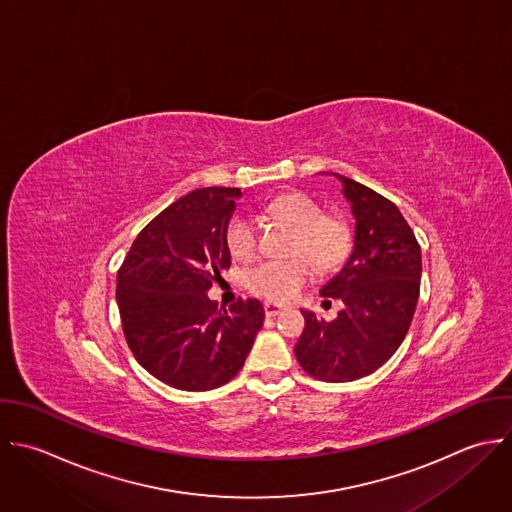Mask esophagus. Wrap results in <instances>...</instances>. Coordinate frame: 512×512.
<instances>
[{
	"label": "esophagus",
	"instance_id": "obj_1",
	"mask_svg": "<svg viewBox=\"0 0 512 512\" xmlns=\"http://www.w3.org/2000/svg\"><path fill=\"white\" fill-rule=\"evenodd\" d=\"M285 311V307H281V305H277V303H265V315L267 317H277V315H281Z\"/></svg>",
	"mask_w": 512,
	"mask_h": 512
}]
</instances>
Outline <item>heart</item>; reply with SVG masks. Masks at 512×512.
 <instances>
[{"mask_svg": "<svg viewBox=\"0 0 512 512\" xmlns=\"http://www.w3.org/2000/svg\"><path fill=\"white\" fill-rule=\"evenodd\" d=\"M267 213L295 227L293 253H305L323 269L337 265L345 257L349 249V229L343 221L325 217L319 203L311 197L303 193L279 195L267 203ZM225 243L235 259L245 261L253 257L257 249L255 221L245 213L231 217L225 229ZM308 260L295 257L289 261H261L245 273V285L259 297L289 301L313 277V267Z\"/></svg>", "mask_w": 512, "mask_h": 512, "instance_id": "1", "label": "heart"}]
</instances>
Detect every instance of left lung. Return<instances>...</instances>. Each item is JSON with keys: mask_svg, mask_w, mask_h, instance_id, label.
Returning <instances> with one entry per match:
<instances>
[{"mask_svg": "<svg viewBox=\"0 0 512 512\" xmlns=\"http://www.w3.org/2000/svg\"><path fill=\"white\" fill-rule=\"evenodd\" d=\"M343 197L355 219L353 247L343 267L321 287L343 301L335 321L301 309L305 329L295 345L299 365L325 383L363 379L383 367L411 327L421 291V247L399 207L345 177Z\"/></svg>", "mask_w": 512, "mask_h": 512, "instance_id": "1", "label": "left lung"}]
</instances>
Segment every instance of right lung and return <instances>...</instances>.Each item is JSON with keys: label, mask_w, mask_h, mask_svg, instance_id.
<instances>
[{"label": "right lung", "mask_w": 512, "mask_h": 512, "mask_svg": "<svg viewBox=\"0 0 512 512\" xmlns=\"http://www.w3.org/2000/svg\"><path fill=\"white\" fill-rule=\"evenodd\" d=\"M237 187H205L161 211L117 273V305L137 363L181 391H211L245 365L263 327L257 299L217 309L207 291L231 265L225 229Z\"/></svg>", "instance_id": "obj_1"}]
</instances>
